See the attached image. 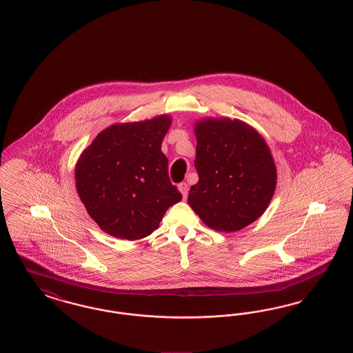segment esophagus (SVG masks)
I'll use <instances>...</instances> for the list:
<instances>
[{
	"label": "esophagus",
	"instance_id": "1",
	"mask_svg": "<svg viewBox=\"0 0 353 353\" xmlns=\"http://www.w3.org/2000/svg\"><path fill=\"white\" fill-rule=\"evenodd\" d=\"M179 190L181 192L183 197H184V199H186V196H188V190H189V188H188V184H186V183H181V184H179Z\"/></svg>",
	"mask_w": 353,
	"mask_h": 353
}]
</instances>
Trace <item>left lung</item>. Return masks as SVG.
Masks as SVG:
<instances>
[{
	"label": "left lung",
	"mask_w": 353,
	"mask_h": 353,
	"mask_svg": "<svg viewBox=\"0 0 353 353\" xmlns=\"http://www.w3.org/2000/svg\"><path fill=\"white\" fill-rule=\"evenodd\" d=\"M194 132L199 183L190 188L188 203L217 232L246 228L265 213L275 192L269 145L238 119H202Z\"/></svg>",
	"instance_id": "left-lung-1"
}]
</instances>
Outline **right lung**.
<instances>
[{
    "instance_id": "right-lung-1",
    "label": "right lung",
    "mask_w": 353,
    "mask_h": 353,
    "mask_svg": "<svg viewBox=\"0 0 353 353\" xmlns=\"http://www.w3.org/2000/svg\"><path fill=\"white\" fill-rule=\"evenodd\" d=\"M172 119L114 124L98 134L75 168L87 213L107 234L134 241L152 234L183 196L170 183L161 143Z\"/></svg>"
}]
</instances>
